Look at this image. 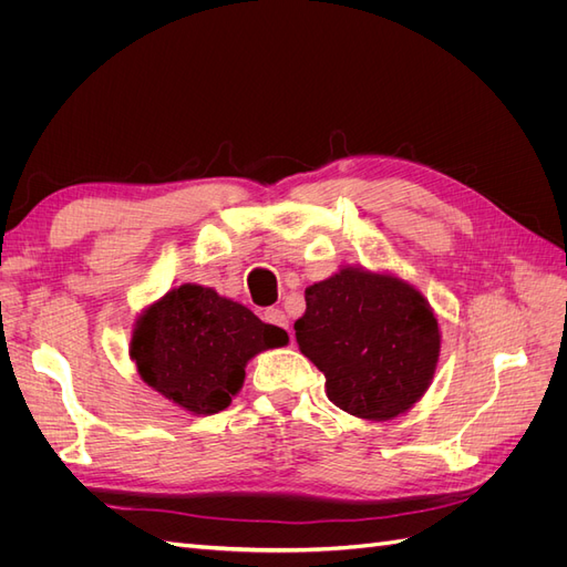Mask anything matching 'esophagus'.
<instances>
[{
	"mask_svg": "<svg viewBox=\"0 0 567 567\" xmlns=\"http://www.w3.org/2000/svg\"><path fill=\"white\" fill-rule=\"evenodd\" d=\"M265 321L267 323H271V326H277V329H284V331H288V336H290V329H288V317L281 312V310H265ZM290 342H293V336H290Z\"/></svg>",
	"mask_w": 567,
	"mask_h": 567,
	"instance_id": "esophagus-1",
	"label": "esophagus"
}]
</instances>
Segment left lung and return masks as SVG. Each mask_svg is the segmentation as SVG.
<instances>
[{
	"label": "left lung",
	"mask_w": 567,
	"mask_h": 567,
	"mask_svg": "<svg viewBox=\"0 0 567 567\" xmlns=\"http://www.w3.org/2000/svg\"><path fill=\"white\" fill-rule=\"evenodd\" d=\"M300 352L348 414L390 421L414 406L437 369L440 326L421 290L388 271L340 267L305 290Z\"/></svg>",
	"instance_id": "obj_1"
}]
</instances>
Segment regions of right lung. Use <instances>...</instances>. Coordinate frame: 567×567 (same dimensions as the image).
<instances>
[{
	"label": "right lung",
	"instance_id": "obj_1",
	"mask_svg": "<svg viewBox=\"0 0 567 567\" xmlns=\"http://www.w3.org/2000/svg\"><path fill=\"white\" fill-rule=\"evenodd\" d=\"M286 342L284 329L260 321L246 305L182 284L134 321L130 357L148 388L188 414L210 416L244 388L255 354Z\"/></svg>",
	"mask_w": 567,
	"mask_h": 567
}]
</instances>
